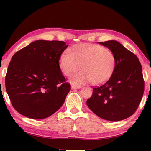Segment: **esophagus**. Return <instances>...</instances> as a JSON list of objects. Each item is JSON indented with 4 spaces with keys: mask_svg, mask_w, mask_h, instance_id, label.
Here are the masks:
<instances>
[{
    "mask_svg": "<svg viewBox=\"0 0 151 151\" xmlns=\"http://www.w3.org/2000/svg\"><path fill=\"white\" fill-rule=\"evenodd\" d=\"M80 87H81L80 86L71 85V89H78V88H80Z\"/></svg>",
    "mask_w": 151,
    "mask_h": 151,
    "instance_id": "34e87169",
    "label": "esophagus"
}]
</instances>
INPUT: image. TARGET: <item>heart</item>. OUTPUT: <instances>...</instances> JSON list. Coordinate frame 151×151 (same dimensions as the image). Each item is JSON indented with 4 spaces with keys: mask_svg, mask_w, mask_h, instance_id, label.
I'll list each match as a JSON object with an SVG mask.
<instances>
[{
    "mask_svg": "<svg viewBox=\"0 0 151 151\" xmlns=\"http://www.w3.org/2000/svg\"><path fill=\"white\" fill-rule=\"evenodd\" d=\"M60 69L73 85L93 83L101 85L108 81L114 71L116 57L112 51L100 45L81 43L69 49V53H62L59 58Z\"/></svg>",
    "mask_w": 151,
    "mask_h": 151,
    "instance_id": "1",
    "label": "heart"
}]
</instances>
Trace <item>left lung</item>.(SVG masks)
Returning <instances> with one entry per match:
<instances>
[{
  "instance_id": "8db88e82",
  "label": "left lung",
  "mask_w": 151,
  "mask_h": 151,
  "mask_svg": "<svg viewBox=\"0 0 151 151\" xmlns=\"http://www.w3.org/2000/svg\"><path fill=\"white\" fill-rule=\"evenodd\" d=\"M98 43L114 53L116 65L108 81L93 88L86 104L101 118L122 120L135 112L143 96L144 81L141 63L134 53L116 40Z\"/></svg>"
}]
</instances>
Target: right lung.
Listing matches in <instances>:
<instances>
[{"label": "right lung", "mask_w": 151, "mask_h": 151, "mask_svg": "<svg viewBox=\"0 0 151 151\" xmlns=\"http://www.w3.org/2000/svg\"><path fill=\"white\" fill-rule=\"evenodd\" d=\"M67 47L63 41L39 40L12 56L5 87L18 113L40 119L51 116L62 106L71 90L58 65L59 58Z\"/></svg>", "instance_id": "1"}]
</instances>
